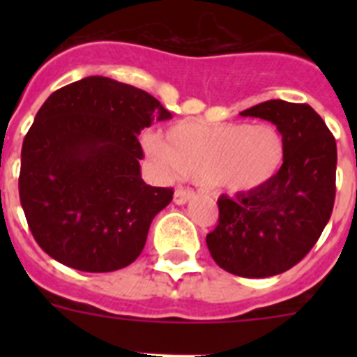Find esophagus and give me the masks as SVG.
Masks as SVG:
<instances>
[{
	"label": "esophagus",
	"instance_id": "34e87169",
	"mask_svg": "<svg viewBox=\"0 0 357 357\" xmlns=\"http://www.w3.org/2000/svg\"><path fill=\"white\" fill-rule=\"evenodd\" d=\"M195 197L193 191H189V189H182L178 188L175 191V195H173V202H175L176 206H184V204H188L191 198Z\"/></svg>",
	"mask_w": 357,
	"mask_h": 357
}]
</instances>
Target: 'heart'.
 <instances>
[{
  "label": "heart",
  "instance_id": "1",
  "mask_svg": "<svg viewBox=\"0 0 357 357\" xmlns=\"http://www.w3.org/2000/svg\"><path fill=\"white\" fill-rule=\"evenodd\" d=\"M146 155L213 191L245 195L266 188L280 172L286 144L272 125L178 121L164 137L146 134Z\"/></svg>",
  "mask_w": 357,
  "mask_h": 357
}]
</instances>
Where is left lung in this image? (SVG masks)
<instances>
[{
  "instance_id": "1",
  "label": "left lung",
  "mask_w": 357,
  "mask_h": 357,
  "mask_svg": "<svg viewBox=\"0 0 357 357\" xmlns=\"http://www.w3.org/2000/svg\"><path fill=\"white\" fill-rule=\"evenodd\" d=\"M239 114L273 123L286 159L266 188L218 198L220 220L207 234V248L225 272L263 279L295 266L326 229L338 153L324 119L305 103L270 100Z\"/></svg>"
}]
</instances>
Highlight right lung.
Masks as SVG:
<instances>
[{
	"label": "right lung",
	"instance_id": "add662e5",
	"mask_svg": "<svg viewBox=\"0 0 357 357\" xmlns=\"http://www.w3.org/2000/svg\"><path fill=\"white\" fill-rule=\"evenodd\" d=\"M172 119L134 85L87 77L43 103L21 150L19 198L48 255L80 272H114L143 252L148 229L173 191L141 178L137 141Z\"/></svg>",
	"mask_w": 357,
	"mask_h": 357
}]
</instances>
